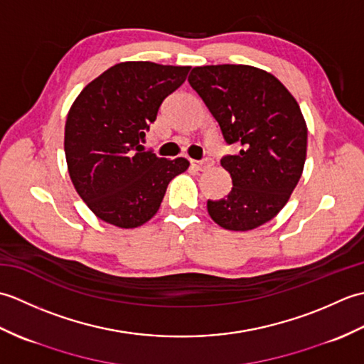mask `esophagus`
<instances>
[{"instance_id": "obj_1", "label": "esophagus", "mask_w": 364, "mask_h": 364, "mask_svg": "<svg viewBox=\"0 0 364 364\" xmlns=\"http://www.w3.org/2000/svg\"><path fill=\"white\" fill-rule=\"evenodd\" d=\"M191 166L194 167V168H197V170H206V168H210L213 166V161L210 158L202 159V161L191 159Z\"/></svg>"}]
</instances>
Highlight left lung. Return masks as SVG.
Here are the masks:
<instances>
[{
	"mask_svg": "<svg viewBox=\"0 0 364 364\" xmlns=\"http://www.w3.org/2000/svg\"><path fill=\"white\" fill-rule=\"evenodd\" d=\"M189 84L218 120L237 154L220 159L233 181L227 198L208 200L211 219L225 230L249 231L274 219L304 172L308 129L291 92L252 65L194 67Z\"/></svg>",
	"mask_w": 364,
	"mask_h": 364,
	"instance_id": "1",
	"label": "left lung"
}]
</instances>
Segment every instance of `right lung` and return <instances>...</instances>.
<instances>
[{
  "mask_svg": "<svg viewBox=\"0 0 364 364\" xmlns=\"http://www.w3.org/2000/svg\"><path fill=\"white\" fill-rule=\"evenodd\" d=\"M191 67L120 63L76 97L65 122L68 173L97 218L136 228L158 213L168 183L188 170L184 158H158L141 145L161 103Z\"/></svg>",
  "mask_w": 364,
  "mask_h": 364,
  "instance_id": "add662e5",
  "label": "right lung"
}]
</instances>
